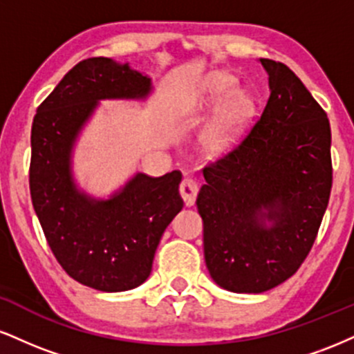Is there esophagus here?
<instances>
[{"instance_id": "esophagus-1", "label": "esophagus", "mask_w": 354, "mask_h": 354, "mask_svg": "<svg viewBox=\"0 0 354 354\" xmlns=\"http://www.w3.org/2000/svg\"><path fill=\"white\" fill-rule=\"evenodd\" d=\"M180 194H181L183 201H185L186 206H193L194 201H196V196H198L196 183H194L193 180H189V178H185L180 185Z\"/></svg>"}]
</instances>
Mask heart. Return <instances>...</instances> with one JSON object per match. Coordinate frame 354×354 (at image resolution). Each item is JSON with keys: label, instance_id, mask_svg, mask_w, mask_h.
<instances>
[{"label": "heart", "instance_id": "b5f03b06", "mask_svg": "<svg viewBox=\"0 0 354 354\" xmlns=\"http://www.w3.org/2000/svg\"><path fill=\"white\" fill-rule=\"evenodd\" d=\"M236 86V80L228 73H213L206 76L201 86V98L205 104H216L230 95ZM256 113L253 96L245 91H234L223 104L214 120L206 126L201 136V146L209 156H219L230 151L245 135Z\"/></svg>", "mask_w": 354, "mask_h": 354}]
</instances>
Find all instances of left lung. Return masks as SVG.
<instances>
[{"label": "left lung", "instance_id": "8db88e82", "mask_svg": "<svg viewBox=\"0 0 354 354\" xmlns=\"http://www.w3.org/2000/svg\"><path fill=\"white\" fill-rule=\"evenodd\" d=\"M270 98L233 151L205 166L198 194L205 261L233 293L291 278L311 251L333 185L326 113L286 64L261 58Z\"/></svg>", "mask_w": 354, "mask_h": 354}]
</instances>
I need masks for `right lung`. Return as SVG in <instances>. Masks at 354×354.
<instances>
[{
    "label": "right lung",
    "mask_w": 354,
    "mask_h": 354,
    "mask_svg": "<svg viewBox=\"0 0 354 354\" xmlns=\"http://www.w3.org/2000/svg\"><path fill=\"white\" fill-rule=\"evenodd\" d=\"M151 80L111 58L80 61L38 106L31 128L30 191L53 254L73 279L128 291L151 273L165 230L183 208L181 173H136L109 200L76 188L71 151L100 100H143Z\"/></svg>",
    "instance_id": "obj_1"
}]
</instances>
